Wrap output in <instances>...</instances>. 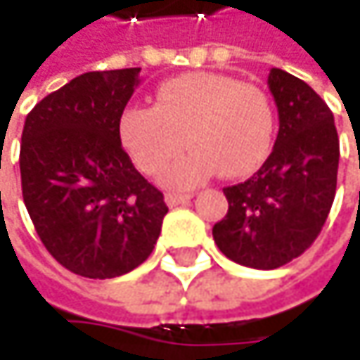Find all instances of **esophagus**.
I'll list each match as a JSON object with an SVG mask.
<instances>
[{
  "mask_svg": "<svg viewBox=\"0 0 360 360\" xmlns=\"http://www.w3.org/2000/svg\"><path fill=\"white\" fill-rule=\"evenodd\" d=\"M165 200H167V204L169 206H179V204H187L189 200H191V193H167L165 195Z\"/></svg>",
  "mask_w": 360,
  "mask_h": 360,
  "instance_id": "obj_1",
  "label": "esophagus"
}]
</instances>
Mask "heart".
<instances>
[{
    "instance_id": "heart-1",
    "label": "heart",
    "mask_w": 360,
    "mask_h": 360,
    "mask_svg": "<svg viewBox=\"0 0 360 360\" xmlns=\"http://www.w3.org/2000/svg\"><path fill=\"white\" fill-rule=\"evenodd\" d=\"M273 131L269 96L217 72L165 81L154 94V108L131 106L118 122L124 150L148 175L165 171L185 139L189 150L165 173L171 187L200 185L217 171L229 179L256 171L271 152Z\"/></svg>"
}]
</instances>
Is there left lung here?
<instances>
[{"label":"left lung","mask_w":360,"mask_h":360,"mask_svg":"<svg viewBox=\"0 0 360 360\" xmlns=\"http://www.w3.org/2000/svg\"><path fill=\"white\" fill-rule=\"evenodd\" d=\"M279 133L250 179L223 193L229 210L212 227L219 250L250 269H277L321 233L335 195L340 139L333 114L298 77L271 68Z\"/></svg>","instance_id":"8db88e82"}]
</instances>
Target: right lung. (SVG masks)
<instances>
[{
  "instance_id": "obj_1",
  "label": "right lung",
  "mask_w": 360,
  "mask_h": 360,
  "mask_svg": "<svg viewBox=\"0 0 360 360\" xmlns=\"http://www.w3.org/2000/svg\"><path fill=\"white\" fill-rule=\"evenodd\" d=\"M141 68L85 72L29 112L22 198L47 252L89 279L120 277L154 250L169 212L162 191L122 150L118 122Z\"/></svg>"
}]
</instances>
